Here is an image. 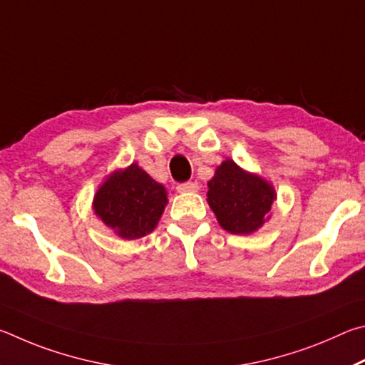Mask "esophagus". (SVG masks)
Instances as JSON below:
<instances>
[{"instance_id": "1", "label": "esophagus", "mask_w": 365, "mask_h": 365, "mask_svg": "<svg viewBox=\"0 0 365 365\" xmlns=\"http://www.w3.org/2000/svg\"><path fill=\"white\" fill-rule=\"evenodd\" d=\"M176 190L179 194H189V192H197L199 190V184L197 182H184V184H179L176 187Z\"/></svg>"}]
</instances>
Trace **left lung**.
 <instances>
[{
	"label": "left lung",
	"mask_w": 365,
	"mask_h": 365,
	"mask_svg": "<svg viewBox=\"0 0 365 365\" xmlns=\"http://www.w3.org/2000/svg\"><path fill=\"white\" fill-rule=\"evenodd\" d=\"M276 200V189L267 179L244 170L231 158L216 166L208 181V205L220 226L235 235H248L263 227Z\"/></svg>",
	"instance_id": "8db88e82"
}]
</instances>
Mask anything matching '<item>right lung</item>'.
<instances>
[{"instance_id":"add662e5","label":"right lung","mask_w":365,"mask_h":365,"mask_svg":"<svg viewBox=\"0 0 365 365\" xmlns=\"http://www.w3.org/2000/svg\"><path fill=\"white\" fill-rule=\"evenodd\" d=\"M168 203L163 184L134 162L113 170L93 199L94 215L123 240H136L157 227Z\"/></svg>"}]
</instances>
